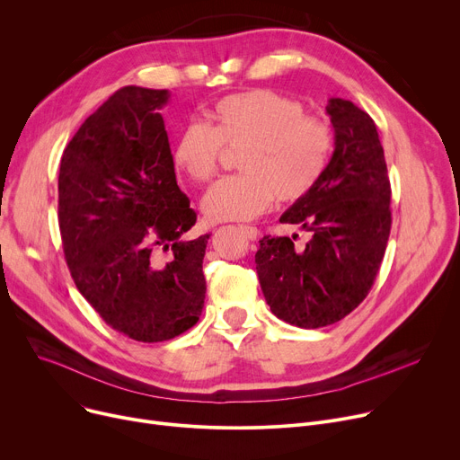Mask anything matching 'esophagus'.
Segmentation results:
<instances>
[{"mask_svg":"<svg viewBox=\"0 0 460 460\" xmlns=\"http://www.w3.org/2000/svg\"><path fill=\"white\" fill-rule=\"evenodd\" d=\"M242 231L246 233V236H248L250 240H257V238H259V231H257V227H252V226H242Z\"/></svg>","mask_w":460,"mask_h":460,"instance_id":"1","label":"esophagus"}]
</instances>
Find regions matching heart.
<instances>
[{"instance_id": "heart-1", "label": "heart", "mask_w": 460, "mask_h": 460, "mask_svg": "<svg viewBox=\"0 0 460 460\" xmlns=\"http://www.w3.org/2000/svg\"><path fill=\"white\" fill-rule=\"evenodd\" d=\"M303 112L299 102L278 92L250 90L214 105L212 126L190 121L181 129L172 161L194 182L212 179L224 147H240L242 173L220 179L203 199L208 222L252 220L275 198L296 201L313 190L329 163L332 131L325 119Z\"/></svg>"}]
</instances>
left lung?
Wrapping results in <instances>:
<instances>
[{"instance_id":"8db88e82","label":"left lung","mask_w":460,"mask_h":460,"mask_svg":"<svg viewBox=\"0 0 460 460\" xmlns=\"http://www.w3.org/2000/svg\"><path fill=\"white\" fill-rule=\"evenodd\" d=\"M334 151L313 190L279 218L309 231L305 250L264 236L257 275L271 313L303 329L336 323L368 296L392 226L390 181L374 119L342 98L325 107ZM296 240V236H292Z\"/></svg>"}]
</instances>
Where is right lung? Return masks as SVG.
Instances as JSON below:
<instances>
[{"label": "right lung", "instance_id": "right-lung-1", "mask_svg": "<svg viewBox=\"0 0 460 460\" xmlns=\"http://www.w3.org/2000/svg\"><path fill=\"white\" fill-rule=\"evenodd\" d=\"M168 90L124 86L90 114L58 170V227L72 279L107 325L138 342L189 331L205 301L210 234L181 192L164 119Z\"/></svg>", "mask_w": 460, "mask_h": 460}]
</instances>
